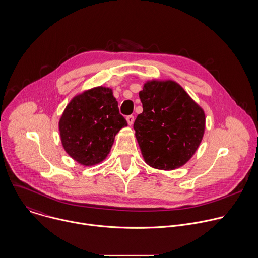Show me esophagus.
Returning a JSON list of instances; mask_svg holds the SVG:
<instances>
[{
  "mask_svg": "<svg viewBox=\"0 0 258 258\" xmlns=\"http://www.w3.org/2000/svg\"><path fill=\"white\" fill-rule=\"evenodd\" d=\"M134 120H135V117H134L133 115H127V116H126V121H127V123H128L130 125H132V124L134 123Z\"/></svg>",
  "mask_w": 258,
  "mask_h": 258,
  "instance_id": "obj_1",
  "label": "esophagus"
}]
</instances>
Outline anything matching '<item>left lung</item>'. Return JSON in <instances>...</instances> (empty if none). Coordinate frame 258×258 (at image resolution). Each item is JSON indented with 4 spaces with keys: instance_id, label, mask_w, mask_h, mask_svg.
Wrapping results in <instances>:
<instances>
[{
    "instance_id": "left-lung-1",
    "label": "left lung",
    "mask_w": 258,
    "mask_h": 258,
    "mask_svg": "<svg viewBox=\"0 0 258 258\" xmlns=\"http://www.w3.org/2000/svg\"><path fill=\"white\" fill-rule=\"evenodd\" d=\"M143 112L134 123L145 162L153 168L173 170L198 150L206 115L174 81H148L139 93Z\"/></svg>"
}]
</instances>
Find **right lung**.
<instances>
[{
  "label": "right lung",
  "mask_w": 258,
  "mask_h": 258,
  "mask_svg": "<svg viewBox=\"0 0 258 258\" xmlns=\"http://www.w3.org/2000/svg\"><path fill=\"white\" fill-rule=\"evenodd\" d=\"M126 125L112 90L102 86L75 96L58 122L64 151L84 166L102 162L115 135Z\"/></svg>",
  "instance_id": "add662e5"
}]
</instances>
